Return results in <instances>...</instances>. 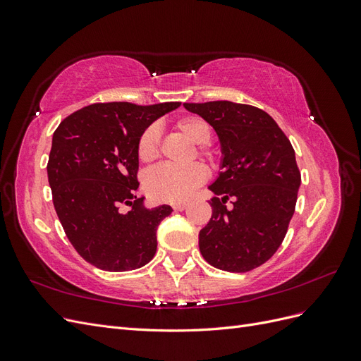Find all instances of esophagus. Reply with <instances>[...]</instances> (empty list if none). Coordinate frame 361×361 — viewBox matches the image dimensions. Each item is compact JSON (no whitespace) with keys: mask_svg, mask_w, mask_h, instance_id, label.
Returning a JSON list of instances; mask_svg holds the SVG:
<instances>
[{"mask_svg":"<svg viewBox=\"0 0 361 361\" xmlns=\"http://www.w3.org/2000/svg\"><path fill=\"white\" fill-rule=\"evenodd\" d=\"M187 206H188V203H174L173 209L174 211H183V209H187Z\"/></svg>","mask_w":361,"mask_h":361,"instance_id":"esophagus-1","label":"esophagus"}]
</instances>
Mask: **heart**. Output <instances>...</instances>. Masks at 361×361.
Segmentation results:
<instances>
[{
  "mask_svg": "<svg viewBox=\"0 0 361 361\" xmlns=\"http://www.w3.org/2000/svg\"><path fill=\"white\" fill-rule=\"evenodd\" d=\"M176 129L194 145H204L211 140V128L203 118L190 116L176 122ZM138 158L143 162L154 161L159 154V133L155 126L147 128L137 145ZM206 180V169L202 164L187 167L158 166L152 169L145 180L146 191L157 202L180 203Z\"/></svg>",
  "mask_w": 361,
  "mask_h": 361,
  "instance_id": "obj_1",
  "label": "heart"
}]
</instances>
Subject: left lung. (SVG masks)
Segmentation results:
<instances>
[{
  "label": "left lung",
  "instance_id": "1",
  "mask_svg": "<svg viewBox=\"0 0 361 361\" xmlns=\"http://www.w3.org/2000/svg\"><path fill=\"white\" fill-rule=\"evenodd\" d=\"M216 133L220 173L209 188L212 216L199 233L207 264L228 272L260 267L285 239L301 174L295 150L260 108L228 101L183 104ZM233 199L227 208L225 202Z\"/></svg>",
  "mask_w": 361,
  "mask_h": 361
}]
</instances>
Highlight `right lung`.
Returning <instances> with one entry per match:
<instances>
[{
	"instance_id": "add662e5",
	"label": "right lung",
	"mask_w": 361,
	"mask_h": 361,
	"mask_svg": "<svg viewBox=\"0 0 361 361\" xmlns=\"http://www.w3.org/2000/svg\"><path fill=\"white\" fill-rule=\"evenodd\" d=\"M179 106L92 104L54 133L47 167L54 207L73 248L96 268L130 271L154 259L158 226L173 209H149L135 195L137 145L155 120Z\"/></svg>"
}]
</instances>
